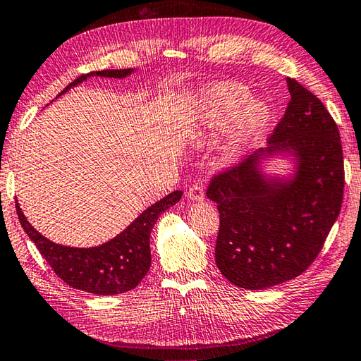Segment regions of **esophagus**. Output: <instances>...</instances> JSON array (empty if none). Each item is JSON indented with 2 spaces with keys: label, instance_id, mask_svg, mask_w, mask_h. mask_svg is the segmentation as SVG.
<instances>
[{
  "label": "esophagus",
  "instance_id": "34e87169",
  "mask_svg": "<svg viewBox=\"0 0 361 361\" xmlns=\"http://www.w3.org/2000/svg\"><path fill=\"white\" fill-rule=\"evenodd\" d=\"M188 197H189V200H192V202H203L204 200V189L200 185H194L192 188H189Z\"/></svg>",
  "mask_w": 361,
  "mask_h": 361
}]
</instances>
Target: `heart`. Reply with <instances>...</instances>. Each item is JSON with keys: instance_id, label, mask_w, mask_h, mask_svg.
Masks as SVG:
<instances>
[{"instance_id": "obj_1", "label": "heart", "mask_w": 361, "mask_h": 361, "mask_svg": "<svg viewBox=\"0 0 361 361\" xmlns=\"http://www.w3.org/2000/svg\"><path fill=\"white\" fill-rule=\"evenodd\" d=\"M269 122L271 109L266 103L250 98L249 89L243 84L216 82L202 92L190 137L202 145L230 128L224 158L235 161L263 134Z\"/></svg>"}]
</instances>
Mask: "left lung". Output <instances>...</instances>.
<instances>
[{"label":"left lung","instance_id":"obj_1","mask_svg":"<svg viewBox=\"0 0 361 361\" xmlns=\"http://www.w3.org/2000/svg\"><path fill=\"white\" fill-rule=\"evenodd\" d=\"M291 100L266 148L213 176L207 197L221 227L216 264L230 283L264 289L295 279L319 255L341 211L344 161L340 131L312 92L286 78ZM289 154L291 177H267L266 157Z\"/></svg>","mask_w":361,"mask_h":361}]
</instances>
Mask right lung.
I'll return each mask as SVG.
<instances>
[{"instance_id": "add662e5", "label": "right lung", "mask_w": 361, "mask_h": 361, "mask_svg": "<svg viewBox=\"0 0 361 361\" xmlns=\"http://www.w3.org/2000/svg\"><path fill=\"white\" fill-rule=\"evenodd\" d=\"M134 72L133 68L123 70H102L78 76L73 82L63 89L59 95L66 94L70 87L86 81L90 76L103 78H125ZM58 95V97H59ZM183 192L173 190L164 199L153 203L142 214L126 227L120 235L111 241L89 249L80 247H67L49 241L27 222L21 213L20 204L16 202L20 224L31 241L37 245L42 257L51 266V269L68 286L80 291H86L98 295H114L126 293L136 288L139 281L145 277L150 269V233L158 217L176 202H180Z\"/></svg>"}]
</instances>
